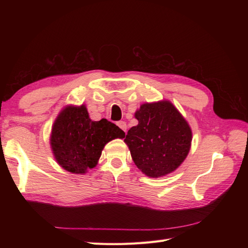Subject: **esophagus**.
Returning <instances> with one entry per match:
<instances>
[{"label": "esophagus", "mask_w": 248, "mask_h": 248, "mask_svg": "<svg viewBox=\"0 0 248 248\" xmlns=\"http://www.w3.org/2000/svg\"><path fill=\"white\" fill-rule=\"evenodd\" d=\"M117 125L120 127V128H121L123 131H126L127 130V125H126V123L124 122V121H119L118 123H117Z\"/></svg>", "instance_id": "obj_1"}]
</instances>
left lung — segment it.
Masks as SVG:
<instances>
[{
	"instance_id": "left-lung-1",
	"label": "left lung",
	"mask_w": 248,
	"mask_h": 248,
	"mask_svg": "<svg viewBox=\"0 0 248 248\" xmlns=\"http://www.w3.org/2000/svg\"><path fill=\"white\" fill-rule=\"evenodd\" d=\"M134 117L139 124L128 130L124 141L139 170L151 178L177 170L188 155L192 132L174 104L144 103Z\"/></svg>"
}]
</instances>
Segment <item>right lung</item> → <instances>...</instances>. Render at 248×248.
I'll return each mask as SVG.
<instances>
[{
    "label": "right lung",
    "instance_id": "add662e5",
    "mask_svg": "<svg viewBox=\"0 0 248 248\" xmlns=\"http://www.w3.org/2000/svg\"><path fill=\"white\" fill-rule=\"evenodd\" d=\"M125 138L117 125L101 119L92 121L87 108L66 107L52 125L50 146L57 162L72 174H85L98 163L108 141Z\"/></svg>",
    "mask_w": 248,
    "mask_h": 248
}]
</instances>
